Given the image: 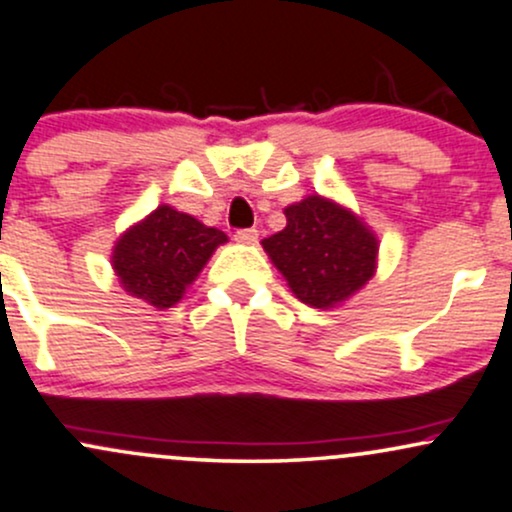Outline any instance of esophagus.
<instances>
[{
    "label": "esophagus",
    "mask_w": 512,
    "mask_h": 512,
    "mask_svg": "<svg viewBox=\"0 0 512 512\" xmlns=\"http://www.w3.org/2000/svg\"><path fill=\"white\" fill-rule=\"evenodd\" d=\"M257 238H260V233L255 228H243V231L236 233V243L240 245H255Z\"/></svg>",
    "instance_id": "esophagus-1"
}]
</instances>
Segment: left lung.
I'll use <instances>...</instances> for the list:
<instances>
[{
  "instance_id": "8db88e82",
  "label": "left lung",
  "mask_w": 512,
  "mask_h": 512,
  "mask_svg": "<svg viewBox=\"0 0 512 512\" xmlns=\"http://www.w3.org/2000/svg\"><path fill=\"white\" fill-rule=\"evenodd\" d=\"M286 228L262 248L298 301L330 310L356 296L378 269V236L330 197L308 195L284 209Z\"/></svg>"
}]
</instances>
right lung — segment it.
<instances>
[{
  "label": "right lung",
  "mask_w": 512,
  "mask_h": 512,
  "mask_svg": "<svg viewBox=\"0 0 512 512\" xmlns=\"http://www.w3.org/2000/svg\"><path fill=\"white\" fill-rule=\"evenodd\" d=\"M223 243L228 236L219 228L161 204L115 240L110 264L129 296L166 310L180 303Z\"/></svg>",
  "instance_id": "1"
}]
</instances>
